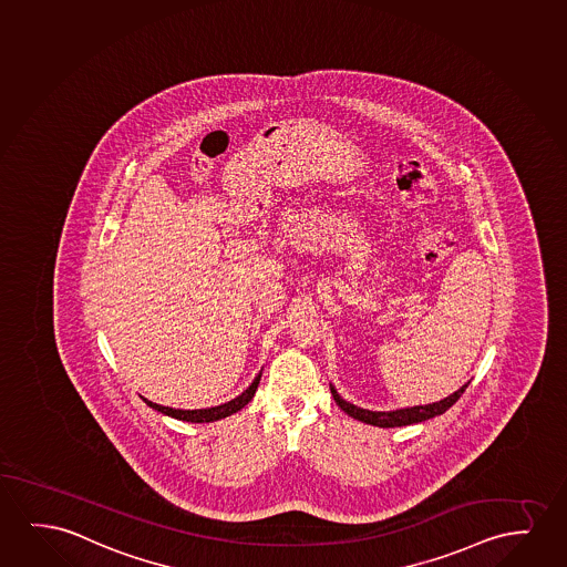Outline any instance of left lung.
<instances>
[{
    "mask_svg": "<svg viewBox=\"0 0 567 567\" xmlns=\"http://www.w3.org/2000/svg\"><path fill=\"white\" fill-rule=\"evenodd\" d=\"M466 388H468V384H464L454 394L444 398L441 402L395 411L362 410V408H357L353 403H347L346 400H341V395L337 394L333 388H331V394H333L337 405L346 411L349 417L359 419L362 423L377 425V427H403V425H413V423H421V421H427V419L435 417V415H441V413H444L454 403L458 402L460 395L466 392Z\"/></svg>",
    "mask_w": 567,
    "mask_h": 567,
    "instance_id": "1",
    "label": "left lung"
}]
</instances>
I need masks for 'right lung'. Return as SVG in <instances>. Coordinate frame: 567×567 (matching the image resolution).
<instances>
[{"instance_id": "right-lung-1", "label": "right lung", "mask_w": 567, "mask_h": 567, "mask_svg": "<svg viewBox=\"0 0 567 567\" xmlns=\"http://www.w3.org/2000/svg\"><path fill=\"white\" fill-rule=\"evenodd\" d=\"M261 380V374H257L251 386L247 388L244 394L238 395L236 400H231L228 403H221L216 408H208V410H173V408H165V405H157V403L150 402L146 398H142L144 402L148 403L152 410H157L159 413H165L169 417L181 419V421H190V423H210V421H218V419L228 417L231 413L246 408L247 403L251 402L257 384Z\"/></svg>"}]
</instances>
